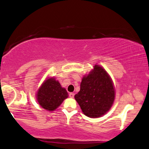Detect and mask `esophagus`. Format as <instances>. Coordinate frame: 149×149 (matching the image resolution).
Segmentation results:
<instances>
[{
  "instance_id": "obj_1",
  "label": "esophagus",
  "mask_w": 149,
  "mask_h": 149,
  "mask_svg": "<svg viewBox=\"0 0 149 149\" xmlns=\"http://www.w3.org/2000/svg\"><path fill=\"white\" fill-rule=\"evenodd\" d=\"M74 94L73 93H69V97L70 98H73V97H74Z\"/></svg>"
}]
</instances>
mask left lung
Segmentation results:
<instances>
[{
    "label": "left lung",
    "instance_id": "left-lung-1",
    "mask_svg": "<svg viewBox=\"0 0 149 149\" xmlns=\"http://www.w3.org/2000/svg\"><path fill=\"white\" fill-rule=\"evenodd\" d=\"M114 97L111 77L104 68L95 65L93 70L82 78L81 89L74 98L86 116L98 118L109 111Z\"/></svg>",
    "mask_w": 149,
    "mask_h": 149
}]
</instances>
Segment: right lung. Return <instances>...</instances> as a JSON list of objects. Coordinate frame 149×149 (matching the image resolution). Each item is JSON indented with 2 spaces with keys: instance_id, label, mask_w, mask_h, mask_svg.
<instances>
[{
  "instance_id": "1",
  "label": "right lung",
  "mask_w": 149,
  "mask_h": 149,
  "mask_svg": "<svg viewBox=\"0 0 149 149\" xmlns=\"http://www.w3.org/2000/svg\"><path fill=\"white\" fill-rule=\"evenodd\" d=\"M36 97L38 102L43 109L52 111L60 106L68 97V93L58 81L54 78H49L38 89Z\"/></svg>"
}]
</instances>
